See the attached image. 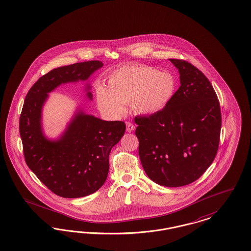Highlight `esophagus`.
I'll use <instances>...</instances> for the list:
<instances>
[{
    "label": "esophagus",
    "instance_id": "esophagus-1",
    "mask_svg": "<svg viewBox=\"0 0 251 251\" xmlns=\"http://www.w3.org/2000/svg\"><path fill=\"white\" fill-rule=\"evenodd\" d=\"M126 129L128 132H131L135 130V126L130 121H128V122H126Z\"/></svg>",
    "mask_w": 251,
    "mask_h": 251
}]
</instances>
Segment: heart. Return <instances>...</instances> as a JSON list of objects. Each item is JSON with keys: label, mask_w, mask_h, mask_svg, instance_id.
<instances>
[{"label": "heart", "mask_w": 251, "mask_h": 251, "mask_svg": "<svg viewBox=\"0 0 251 251\" xmlns=\"http://www.w3.org/2000/svg\"><path fill=\"white\" fill-rule=\"evenodd\" d=\"M177 88L176 78L169 71L130 65L115 70L107 80V89L98 87L96 101L105 113L119 115L130 103L132 110L141 115L159 112L173 100Z\"/></svg>", "instance_id": "b5f03b06"}]
</instances>
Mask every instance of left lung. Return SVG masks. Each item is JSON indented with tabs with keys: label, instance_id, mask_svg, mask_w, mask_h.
<instances>
[{
	"label": "left lung",
	"instance_id": "obj_1",
	"mask_svg": "<svg viewBox=\"0 0 251 251\" xmlns=\"http://www.w3.org/2000/svg\"><path fill=\"white\" fill-rule=\"evenodd\" d=\"M170 61L178 69L181 86L162 110L134 121L147 176L157 184L179 187L197 181L213 162L222 114L207 77L187 61Z\"/></svg>",
	"mask_w": 251,
	"mask_h": 251
}]
</instances>
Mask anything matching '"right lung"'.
Segmentation results:
<instances>
[{
    "label": "right lung",
    "instance_id": "right-lung-1",
    "mask_svg": "<svg viewBox=\"0 0 251 251\" xmlns=\"http://www.w3.org/2000/svg\"><path fill=\"white\" fill-rule=\"evenodd\" d=\"M102 67L101 61L93 60L52 69L35 82L23 104L19 132L26 165L49 190L62 198L86 197L104 184L109 153L123 136L126 125L79 110L60 138L52 141L43 132L42 109L48 94L56 87L86 80ZM87 96L92 100L91 92Z\"/></svg>",
    "mask_w": 251,
    "mask_h": 251
}]
</instances>
